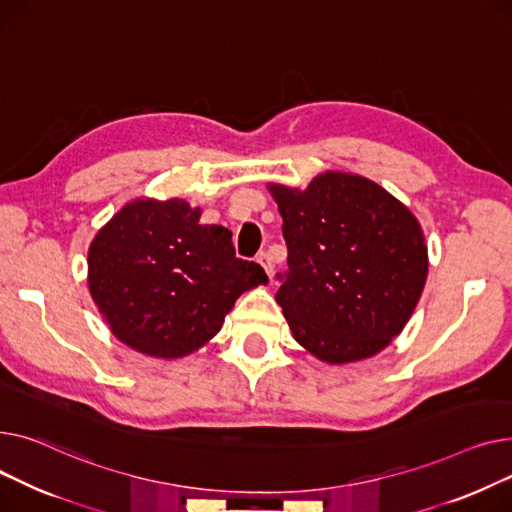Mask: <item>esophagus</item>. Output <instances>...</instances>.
<instances>
[{
  "label": "esophagus",
  "mask_w": 512,
  "mask_h": 512,
  "mask_svg": "<svg viewBox=\"0 0 512 512\" xmlns=\"http://www.w3.org/2000/svg\"><path fill=\"white\" fill-rule=\"evenodd\" d=\"M258 262H260V266L266 270V275L273 279V273H275V268H273V262H270V258H268V254L266 252H262V254H258Z\"/></svg>",
  "instance_id": "34e87169"
}]
</instances>
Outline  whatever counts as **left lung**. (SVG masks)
Here are the masks:
<instances>
[{
    "instance_id": "obj_1",
    "label": "left lung",
    "mask_w": 512,
    "mask_h": 512,
    "mask_svg": "<svg viewBox=\"0 0 512 512\" xmlns=\"http://www.w3.org/2000/svg\"><path fill=\"white\" fill-rule=\"evenodd\" d=\"M287 268L275 295L293 339L324 364L362 362L409 322L428 279L411 210L362 175L324 171L306 190L268 184Z\"/></svg>"
}]
</instances>
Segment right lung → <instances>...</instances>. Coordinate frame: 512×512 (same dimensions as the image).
I'll return each mask as SVG.
<instances>
[{
    "instance_id": "1",
    "label": "right lung",
    "mask_w": 512,
    "mask_h": 512,
    "mask_svg": "<svg viewBox=\"0 0 512 512\" xmlns=\"http://www.w3.org/2000/svg\"><path fill=\"white\" fill-rule=\"evenodd\" d=\"M200 215L182 198H136L90 242L88 291L111 333L138 353L198 351L239 295L268 283L260 264L235 258L231 231Z\"/></svg>"
}]
</instances>
